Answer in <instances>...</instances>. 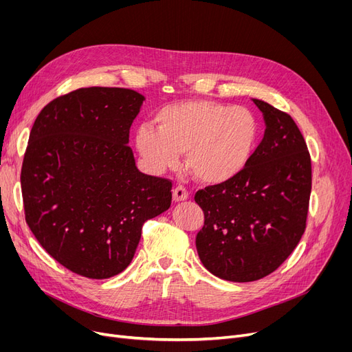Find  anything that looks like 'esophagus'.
I'll return each instance as SVG.
<instances>
[{
    "label": "esophagus",
    "mask_w": 352,
    "mask_h": 352,
    "mask_svg": "<svg viewBox=\"0 0 352 352\" xmlns=\"http://www.w3.org/2000/svg\"><path fill=\"white\" fill-rule=\"evenodd\" d=\"M188 198V191L184 188V187H181V186H178V187H175L174 190H173V199H174V202H179V201H186Z\"/></svg>",
    "instance_id": "34e87169"
}]
</instances>
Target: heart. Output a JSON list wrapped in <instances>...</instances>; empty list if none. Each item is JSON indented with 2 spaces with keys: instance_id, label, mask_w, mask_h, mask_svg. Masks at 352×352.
Listing matches in <instances>:
<instances>
[{
  "instance_id": "heart-1",
  "label": "heart",
  "mask_w": 352,
  "mask_h": 352,
  "mask_svg": "<svg viewBox=\"0 0 352 352\" xmlns=\"http://www.w3.org/2000/svg\"><path fill=\"white\" fill-rule=\"evenodd\" d=\"M141 124L135 148L153 173L175 168L186 153L188 170L206 184H224L248 165L258 140V122L247 108L211 100H187L161 108Z\"/></svg>"
}]
</instances>
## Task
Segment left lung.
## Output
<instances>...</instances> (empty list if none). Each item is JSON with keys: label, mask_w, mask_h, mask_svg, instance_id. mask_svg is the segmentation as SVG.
Listing matches in <instances>:
<instances>
[{"label": "left lung", "mask_w": 352, "mask_h": 352, "mask_svg": "<svg viewBox=\"0 0 352 352\" xmlns=\"http://www.w3.org/2000/svg\"><path fill=\"white\" fill-rule=\"evenodd\" d=\"M264 138L235 178L199 190L195 202L204 227L195 245L218 278L250 283L278 268L305 231L311 194V158L294 120L263 100Z\"/></svg>", "instance_id": "1"}]
</instances>
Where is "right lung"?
I'll use <instances>...</instances> for the list:
<instances>
[{
    "mask_svg": "<svg viewBox=\"0 0 352 352\" xmlns=\"http://www.w3.org/2000/svg\"><path fill=\"white\" fill-rule=\"evenodd\" d=\"M144 100L128 88H80L45 105L30 133L25 221L55 261L87 278L124 271L145 221L171 206V181L142 174L128 146Z\"/></svg>",
    "mask_w": 352,
    "mask_h": 352,
    "instance_id": "obj_1",
    "label": "right lung"
}]
</instances>
